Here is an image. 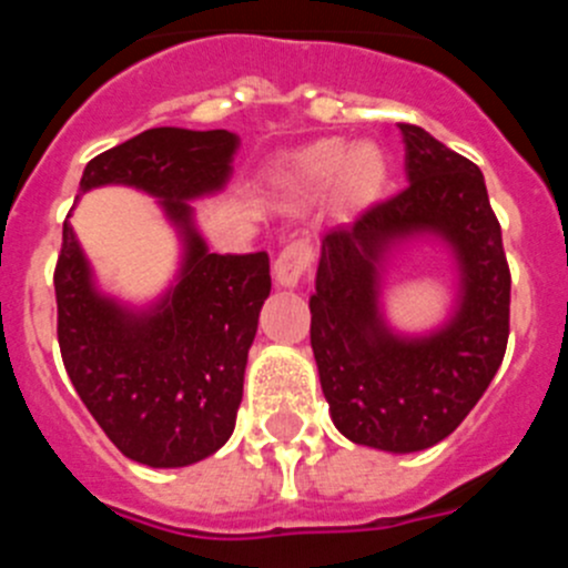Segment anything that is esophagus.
<instances>
[{"mask_svg":"<svg viewBox=\"0 0 568 568\" xmlns=\"http://www.w3.org/2000/svg\"><path fill=\"white\" fill-rule=\"evenodd\" d=\"M310 264H313V247H310V241H290L287 247L278 253V258H275V284H278V287H298L301 278L307 275Z\"/></svg>","mask_w":568,"mask_h":568,"instance_id":"obj_1","label":"esophagus"}]
</instances>
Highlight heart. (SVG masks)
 I'll return each instance as SVG.
<instances>
[{"label": "heart", "instance_id": "1", "mask_svg": "<svg viewBox=\"0 0 568 568\" xmlns=\"http://www.w3.org/2000/svg\"><path fill=\"white\" fill-rule=\"evenodd\" d=\"M389 155L378 142H355L327 135L301 148L281 173V187L295 202H307L333 187V199L344 213L373 207L389 184Z\"/></svg>", "mask_w": 568, "mask_h": 568}]
</instances>
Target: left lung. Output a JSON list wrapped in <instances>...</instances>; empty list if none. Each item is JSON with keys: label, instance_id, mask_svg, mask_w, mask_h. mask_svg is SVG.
Returning a JSON list of instances; mask_svg holds the SVG:
<instances>
[{"label": "left lung", "instance_id": "left-lung-1", "mask_svg": "<svg viewBox=\"0 0 568 568\" xmlns=\"http://www.w3.org/2000/svg\"><path fill=\"white\" fill-rule=\"evenodd\" d=\"M409 187L321 239L310 344L333 424L353 444L420 453L458 429L486 393L509 341L511 275L484 173L435 135L400 124ZM413 237L454 253L459 295L424 336L383 318L385 264Z\"/></svg>", "mask_w": 568, "mask_h": 568}]
</instances>
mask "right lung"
<instances>
[{"instance_id":"1","label":"right lung","mask_w":568,"mask_h":568,"mask_svg":"<svg viewBox=\"0 0 568 568\" xmlns=\"http://www.w3.org/2000/svg\"><path fill=\"white\" fill-rule=\"evenodd\" d=\"M235 150L230 130L153 128L84 168L82 193L142 190L182 239L179 275L148 307L104 295L70 222L62 227L53 287L64 369L119 453L153 469L204 460L235 429L270 255L210 253L190 204L224 190Z\"/></svg>"}]
</instances>
